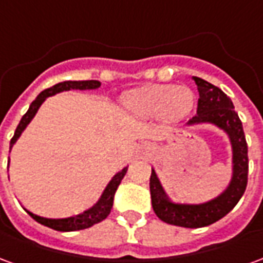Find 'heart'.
<instances>
[{
	"mask_svg": "<svg viewBox=\"0 0 263 263\" xmlns=\"http://www.w3.org/2000/svg\"><path fill=\"white\" fill-rule=\"evenodd\" d=\"M125 104L134 114L145 118L162 115L166 121L176 122L192 111L194 96L187 87L171 84L148 86L128 92Z\"/></svg>",
	"mask_w": 263,
	"mask_h": 263,
	"instance_id": "b5f03b06",
	"label": "heart"
}]
</instances>
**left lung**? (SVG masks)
Listing matches in <instances>:
<instances>
[{"label":"left lung","instance_id":"1","mask_svg":"<svg viewBox=\"0 0 263 263\" xmlns=\"http://www.w3.org/2000/svg\"><path fill=\"white\" fill-rule=\"evenodd\" d=\"M193 79L198 90L197 114L189 121V124L213 122L230 135L234 154V175L228 189L220 197L209 203L189 205L171 203L160 186L156 173L152 171L149 187L155 214L167 224L186 228L207 227L221 220L237 205L239 198L245 193L248 183V145L243 134L242 122L234 109L231 98L209 81L200 77Z\"/></svg>","mask_w":263,"mask_h":263}]
</instances>
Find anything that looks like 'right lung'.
<instances>
[{
	"label": "right lung",
	"mask_w": 263,
	"mask_h": 263,
	"mask_svg": "<svg viewBox=\"0 0 263 263\" xmlns=\"http://www.w3.org/2000/svg\"><path fill=\"white\" fill-rule=\"evenodd\" d=\"M101 86V83L97 80H79V81H63V83H58L54 84L53 87L50 88H46L43 90L39 96H37L33 101H32L31 107L26 111V114L21 118L20 124L15 129V134L12 139H11V148L12 145L16 142V139L20 138V135L22 134V131L25 129L26 125L31 122V120L35 117L36 111L39 109V107L42 105V103L50 96H53L56 92L66 91V90H71V88H76V90H90V88H97V87ZM128 167H124L120 173H117L112 180L108 183L107 189L104 190L103 196L98 200V203L91 207L90 210L84 211L83 214L76 215V217H69V218H60V220H52V218H43V217H39V215L32 214L31 211H28V214L31 215L32 218L35 221H37L39 224L42 226H46L52 230H56V231H79V230H84V228H88V227L97 224L100 221L105 220L108 217L109 211L112 209V203H114V196L117 189L120 186L121 180L125 176Z\"/></svg>",
	"instance_id": "add662e5"
}]
</instances>
